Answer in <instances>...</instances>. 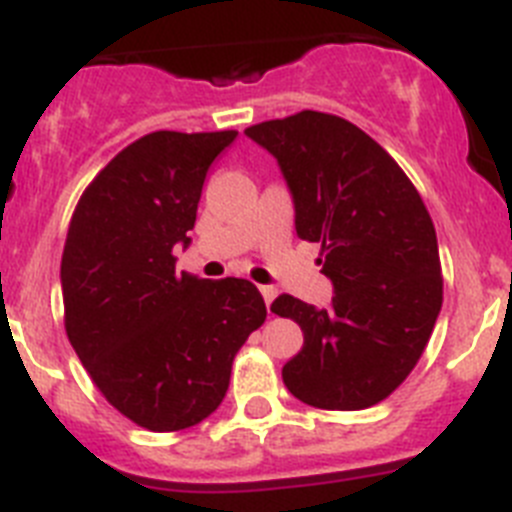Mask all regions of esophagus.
<instances>
[{
  "label": "esophagus",
  "mask_w": 512,
  "mask_h": 512,
  "mask_svg": "<svg viewBox=\"0 0 512 512\" xmlns=\"http://www.w3.org/2000/svg\"><path fill=\"white\" fill-rule=\"evenodd\" d=\"M261 295H264L266 307H271V302H274V297H277V289H274V287H261Z\"/></svg>",
  "instance_id": "1"
}]
</instances>
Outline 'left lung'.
Masks as SVG:
<instances>
[{"instance_id":"left-lung-1","label":"left lung","mask_w":512,"mask_h":512,"mask_svg":"<svg viewBox=\"0 0 512 512\" xmlns=\"http://www.w3.org/2000/svg\"><path fill=\"white\" fill-rule=\"evenodd\" d=\"M246 135L282 166L297 235L320 243L336 289L325 310L292 295L271 302L305 336L284 384L312 408H372L408 379L441 312L431 215L395 158L343 117L302 110Z\"/></svg>"}]
</instances>
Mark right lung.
I'll use <instances>...</instances> for the list:
<instances>
[{"label": "right lung", "mask_w": 512, "mask_h": 512, "mask_svg": "<svg viewBox=\"0 0 512 512\" xmlns=\"http://www.w3.org/2000/svg\"><path fill=\"white\" fill-rule=\"evenodd\" d=\"M235 130H156L92 179L61 259L63 323L112 408L140 428L182 431L217 410L235 354L266 320L248 279L176 271L202 184Z\"/></svg>", "instance_id": "1"}]
</instances>
